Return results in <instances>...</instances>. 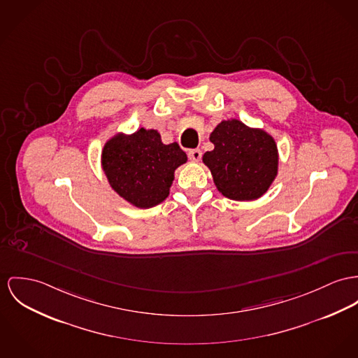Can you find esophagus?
<instances>
[{
  "mask_svg": "<svg viewBox=\"0 0 358 358\" xmlns=\"http://www.w3.org/2000/svg\"><path fill=\"white\" fill-rule=\"evenodd\" d=\"M188 157H189V159L193 161V162H197V161H200V158H201V151H200L199 148L189 150V151H188Z\"/></svg>",
  "mask_w": 358,
  "mask_h": 358,
  "instance_id": "esophagus-1",
  "label": "esophagus"
}]
</instances>
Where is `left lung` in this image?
I'll return each mask as SVG.
<instances>
[{"label": "left lung", "instance_id": "obj_1", "mask_svg": "<svg viewBox=\"0 0 358 358\" xmlns=\"http://www.w3.org/2000/svg\"><path fill=\"white\" fill-rule=\"evenodd\" d=\"M215 148L203 155L214 182L231 200H255L267 192L278 173L275 141L238 120L222 121L210 136Z\"/></svg>", "mask_w": 358, "mask_h": 358}]
</instances>
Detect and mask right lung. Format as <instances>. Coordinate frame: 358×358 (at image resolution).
I'll return each instance as SVG.
<instances>
[{
    "label": "right lung",
    "instance_id": "add662e5",
    "mask_svg": "<svg viewBox=\"0 0 358 358\" xmlns=\"http://www.w3.org/2000/svg\"><path fill=\"white\" fill-rule=\"evenodd\" d=\"M187 162L177 143L164 144L154 129L110 138L103 147L102 166L111 188L138 208H150L169 196L174 170Z\"/></svg>",
    "mask_w": 358,
    "mask_h": 358
}]
</instances>
